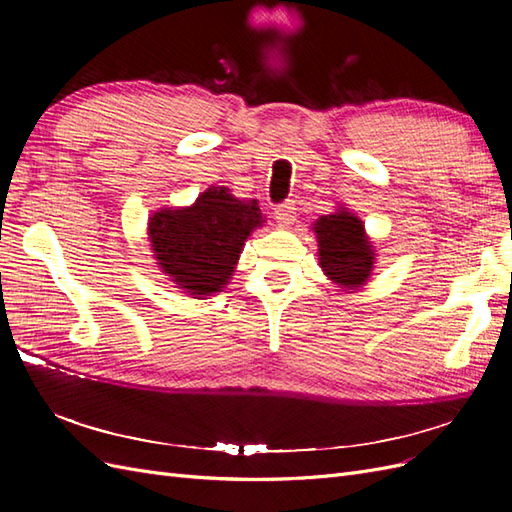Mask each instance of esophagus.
<instances>
[{
  "label": "esophagus",
  "mask_w": 512,
  "mask_h": 512,
  "mask_svg": "<svg viewBox=\"0 0 512 512\" xmlns=\"http://www.w3.org/2000/svg\"><path fill=\"white\" fill-rule=\"evenodd\" d=\"M275 220L280 222L284 228H288L294 220H297V207H294L292 200H286V203L275 207Z\"/></svg>",
  "instance_id": "34e87169"
}]
</instances>
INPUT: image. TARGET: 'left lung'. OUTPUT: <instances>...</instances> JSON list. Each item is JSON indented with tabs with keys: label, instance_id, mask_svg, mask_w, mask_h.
Listing matches in <instances>:
<instances>
[{
	"label": "left lung",
	"instance_id": "obj_1",
	"mask_svg": "<svg viewBox=\"0 0 512 512\" xmlns=\"http://www.w3.org/2000/svg\"><path fill=\"white\" fill-rule=\"evenodd\" d=\"M318 260L324 275L344 290H359L374 271V245L365 235L363 222L348 209L322 215L314 222Z\"/></svg>",
	"mask_w": 512,
	"mask_h": 512
}]
</instances>
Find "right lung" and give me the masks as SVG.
<instances>
[{
	"label": "right lung",
	"mask_w": 512,
	"mask_h": 512,
	"mask_svg": "<svg viewBox=\"0 0 512 512\" xmlns=\"http://www.w3.org/2000/svg\"><path fill=\"white\" fill-rule=\"evenodd\" d=\"M258 200H239L211 185L192 207H164L149 218V241L160 269L194 299L228 284L252 230L262 226Z\"/></svg>",
	"instance_id": "add662e5"
}]
</instances>
